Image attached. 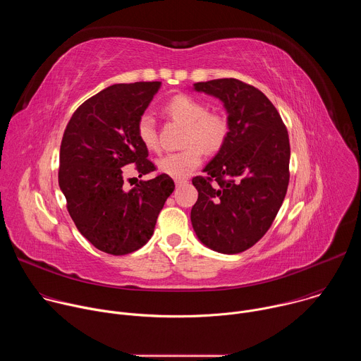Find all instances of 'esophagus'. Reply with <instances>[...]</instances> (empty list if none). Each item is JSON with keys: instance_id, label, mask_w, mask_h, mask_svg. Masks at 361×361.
<instances>
[{"instance_id": "1", "label": "esophagus", "mask_w": 361, "mask_h": 361, "mask_svg": "<svg viewBox=\"0 0 361 361\" xmlns=\"http://www.w3.org/2000/svg\"><path fill=\"white\" fill-rule=\"evenodd\" d=\"M188 181L187 180H176V185L178 187V185H184V184H187Z\"/></svg>"}]
</instances>
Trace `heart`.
Wrapping results in <instances>:
<instances>
[{
	"mask_svg": "<svg viewBox=\"0 0 361 361\" xmlns=\"http://www.w3.org/2000/svg\"><path fill=\"white\" fill-rule=\"evenodd\" d=\"M164 113L185 124L184 149L169 152L157 161L161 173L181 180L188 177L202 161V149L205 152H217L226 142L230 131L228 120L217 111H207V106L197 97L177 94L167 101ZM137 137L148 151L160 149V138L156 121L148 114H142L135 124Z\"/></svg>",
	"mask_w": 361,
	"mask_h": 361,
	"instance_id": "1",
	"label": "heart"
}]
</instances>
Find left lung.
I'll list each match as a JSON object with an SVG mask.
<instances>
[{
  "instance_id": "obj_1",
  "label": "left lung",
  "mask_w": 361,
  "mask_h": 361,
  "mask_svg": "<svg viewBox=\"0 0 361 361\" xmlns=\"http://www.w3.org/2000/svg\"><path fill=\"white\" fill-rule=\"evenodd\" d=\"M195 91L224 102L228 137L192 178L198 200L191 224L200 241L223 254L245 251L271 227L290 180V141L273 102L235 78L195 82Z\"/></svg>"
}]
</instances>
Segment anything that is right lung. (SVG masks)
Here are the masks:
<instances>
[{
    "label": "right lung",
    "mask_w": 361,
    "mask_h": 361,
    "mask_svg": "<svg viewBox=\"0 0 361 361\" xmlns=\"http://www.w3.org/2000/svg\"><path fill=\"white\" fill-rule=\"evenodd\" d=\"M161 82L114 84L92 95L68 121L60 148L59 184L78 231L113 255L141 248L152 235L166 200L174 191L167 174L126 191L124 170L138 177L156 171L135 124Z\"/></svg>",
    "instance_id": "obj_1"
}]
</instances>
